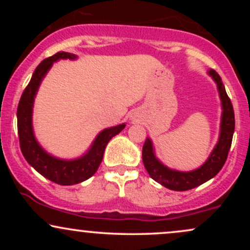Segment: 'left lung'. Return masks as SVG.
Returning a JSON list of instances; mask_svg holds the SVG:
<instances>
[{
    "mask_svg": "<svg viewBox=\"0 0 250 250\" xmlns=\"http://www.w3.org/2000/svg\"><path fill=\"white\" fill-rule=\"evenodd\" d=\"M208 75L216 83L217 91L221 100V125L219 141L215 146L213 151L206 160V162L199 168L190 171H180L167 167L160 161L155 155V149L153 141L149 137L146 139L145 145L142 148V160L145 168L147 169L149 176L159 182L163 187L170 189V190L185 191L193 189L202 183L207 182L208 180L213 179L225 165L228 151L230 149L231 140L235 129V116L234 109L230 99L226 93L225 85L222 80L216 71L210 69Z\"/></svg>",
    "mask_w": 250,
    "mask_h": 250,
    "instance_id": "obj_1",
    "label": "left lung"
}]
</instances>
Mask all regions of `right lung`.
<instances>
[{
  "label": "right lung",
  "instance_id": "1",
  "mask_svg": "<svg viewBox=\"0 0 250 250\" xmlns=\"http://www.w3.org/2000/svg\"><path fill=\"white\" fill-rule=\"evenodd\" d=\"M76 59L77 56L74 54L60 51L55 55L43 60L34 71L30 82L24 89L17 107V130H19L20 147L24 159L37 173L61 186L76 185L93 176L99 166L101 165L108 142L115 135L121 133L125 127V123H121L114 127L103 129L97 134L88 150L76 159H59L42 148V146L36 140L33 128V108L36 94L44 76L53 67L54 62L60 60Z\"/></svg>",
  "mask_w": 250,
  "mask_h": 250
}]
</instances>
